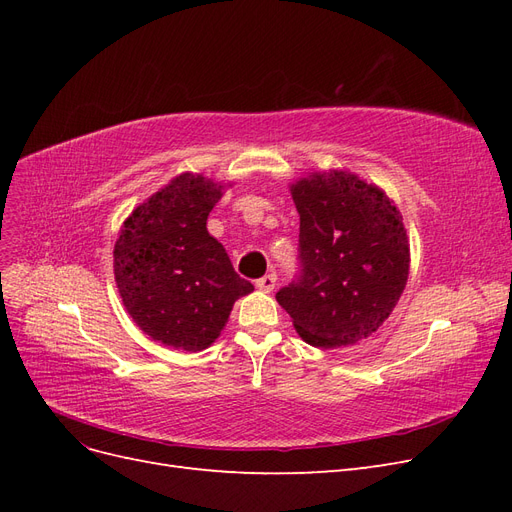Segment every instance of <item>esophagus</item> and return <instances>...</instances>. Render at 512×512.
Instances as JSON below:
<instances>
[{
    "label": "esophagus",
    "instance_id": "34e87169",
    "mask_svg": "<svg viewBox=\"0 0 512 512\" xmlns=\"http://www.w3.org/2000/svg\"><path fill=\"white\" fill-rule=\"evenodd\" d=\"M275 282H277V275L269 273L265 277H260V280H256V288L262 292H271L275 288Z\"/></svg>",
    "mask_w": 512,
    "mask_h": 512
}]
</instances>
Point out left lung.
Returning <instances> with one entry per match:
<instances>
[{
	"label": "left lung",
	"mask_w": 512,
	"mask_h": 512,
	"mask_svg": "<svg viewBox=\"0 0 512 512\" xmlns=\"http://www.w3.org/2000/svg\"><path fill=\"white\" fill-rule=\"evenodd\" d=\"M303 275L275 294L303 342L359 344L391 316L410 273L404 218L376 183L344 168L290 183Z\"/></svg>",
	"instance_id": "obj_1"
}]
</instances>
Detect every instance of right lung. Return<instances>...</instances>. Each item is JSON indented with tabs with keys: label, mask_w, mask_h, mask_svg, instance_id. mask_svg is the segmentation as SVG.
Masks as SVG:
<instances>
[{
	"label": "right lung",
	"mask_w": 512,
	"mask_h": 512,
	"mask_svg": "<svg viewBox=\"0 0 512 512\" xmlns=\"http://www.w3.org/2000/svg\"><path fill=\"white\" fill-rule=\"evenodd\" d=\"M232 183L181 173L134 207L113 250L123 307L153 342L175 350L209 348L232 305L254 286L235 273L207 218Z\"/></svg>",
	"instance_id": "right-lung-1"
}]
</instances>
